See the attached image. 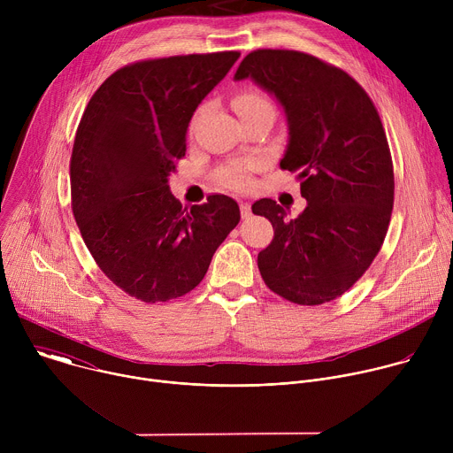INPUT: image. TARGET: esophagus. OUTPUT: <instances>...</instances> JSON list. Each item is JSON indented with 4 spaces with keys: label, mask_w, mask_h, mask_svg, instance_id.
Masks as SVG:
<instances>
[{
    "label": "esophagus",
    "mask_w": 453,
    "mask_h": 453,
    "mask_svg": "<svg viewBox=\"0 0 453 453\" xmlns=\"http://www.w3.org/2000/svg\"><path fill=\"white\" fill-rule=\"evenodd\" d=\"M240 213H242V219H249L252 213H250V204L249 203H240Z\"/></svg>",
    "instance_id": "1"
}]
</instances>
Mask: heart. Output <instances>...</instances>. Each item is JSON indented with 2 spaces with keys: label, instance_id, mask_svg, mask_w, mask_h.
<instances>
[{
  "label": "heart",
  "instance_id": "heart-1",
  "mask_svg": "<svg viewBox=\"0 0 453 453\" xmlns=\"http://www.w3.org/2000/svg\"><path fill=\"white\" fill-rule=\"evenodd\" d=\"M233 104H234V109L238 114H245L252 109L271 105V102L260 93H242L234 98ZM256 165H257L256 161H247V163L224 166L219 170L217 180L227 188H236V189L247 188L250 184V172L256 168Z\"/></svg>",
  "mask_w": 453,
  "mask_h": 453
}]
</instances>
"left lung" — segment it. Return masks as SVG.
Here are the masks:
<instances>
[{
    "label": "left lung",
    "mask_w": 453,
    "mask_h": 453,
    "mask_svg": "<svg viewBox=\"0 0 453 453\" xmlns=\"http://www.w3.org/2000/svg\"><path fill=\"white\" fill-rule=\"evenodd\" d=\"M245 79L281 105L288 142L280 166L297 173L306 199L297 219L273 199L252 204L274 227L257 269L292 303H328L367 271L389 227L395 173L378 111L346 72L303 51H250L234 73Z\"/></svg>",
    "instance_id": "left-lung-1"
}]
</instances>
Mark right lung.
Wrapping results in <instances>:
<instances>
[{
    "label": "right lung",
    "instance_id": "right-lung-1",
    "mask_svg": "<svg viewBox=\"0 0 453 453\" xmlns=\"http://www.w3.org/2000/svg\"><path fill=\"white\" fill-rule=\"evenodd\" d=\"M238 51L143 60L114 72L77 128L70 173L81 234L104 274L145 303L196 288L240 222L227 196L189 211L168 177L186 152L189 119Z\"/></svg>",
    "mask_w": 453,
    "mask_h": 453
}]
</instances>
